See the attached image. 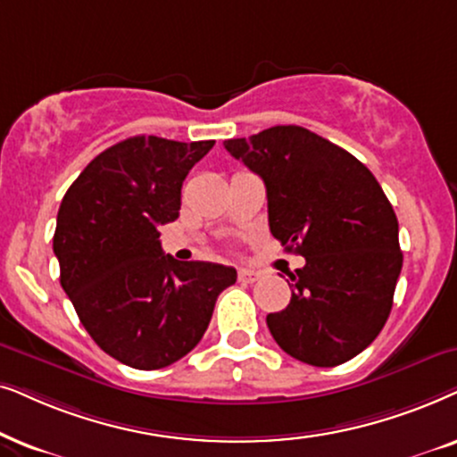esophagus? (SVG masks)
I'll use <instances>...</instances> for the list:
<instances>
[{"mask_svg":"<svg viewBox=\"0 0 457 457\" xmlns=\"http://www.w3.org/2000/svg\"><path fill=\"white\" fill-rule=\"evenodd\" d=\"M238 279H240V282H246V284H254V282H259V279H261V273L254 271V270H240Z\"/></svg>","mask_w":457,"mask_h":457,"instance_id":"34e87169","label":"esophagus"}]
</instances>
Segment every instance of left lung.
<instances>
[{"label": "left lung", "mask_w": 457, "mask_h": 457, "mask_svg": "<svg viewBox=\"0 0 457 457\" xmlns=\"http://www.w3.org/2000/svg\"><path fill=\"white\" fill-rule=\"evenodd\" d=\"M223 145L265 181L273 238L305 257L288 307L267 315L271 337L309 366L360 355L386 324L403 265L397 215L372 171L299 125Z\"/></svg>", "instance_id": "left-lung-1"}]
</instances>
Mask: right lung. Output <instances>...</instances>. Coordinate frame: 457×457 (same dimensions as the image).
<instances>
[{
  "label": "right lung",
  "instance_id": "add662e5",
  "mask_svg": "<svg viewBox=\"0 0 457 457\" xmlns=\"http://www.w3.org/2000/svg\"><path fill=\"white\" fill-rule=\"evenodd\" d=\"M212 145L127 137L100 152L60 203V284L96 345L129 368L187 355L236 282L234 267L178 261L158 240V228L179 217L186 175Z\"/></svg>",
  "mask_w": 457,
  "mask_h": 457
}]
</instances>
